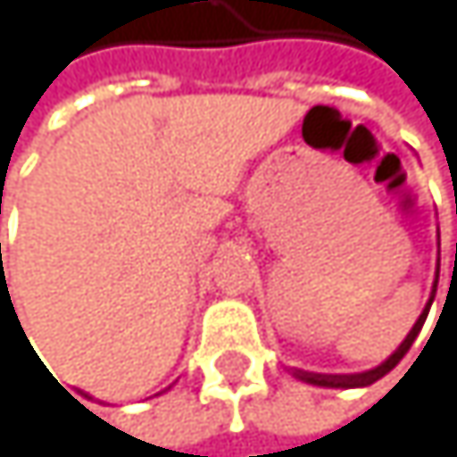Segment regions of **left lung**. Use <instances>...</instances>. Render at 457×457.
<instances>
[{
    "instance_id": "8db88e82",
    "label": "left lung",
    "mask_w": 457,
    "mask_h": 457,
    "mask_svg": "<svg viewBox=\"0 0 457 457\" xmlns=\"http://www.w3.org/2000/svg\"><path fill=\"white\" fill-rule=\"evenodd\" d=\"M436 284H438V270H436V281H433V289H430V297H428V303H425V309H422V314L417 317V322H413V328L408 331V337L400 342V347L389 355L386 361H380L378 367H372V370H364V372H353V375H320V372H303V370H292V375L297 378V380H303V383H312V386H322V389H364V386H370V383H375V380H380L383 375H389L400 361H403V355L411 350V345H413V339L420 337V331H422V325H425V320H428V312H430V306H433V297H436Z\"/></svg>"
}]
</instances>
